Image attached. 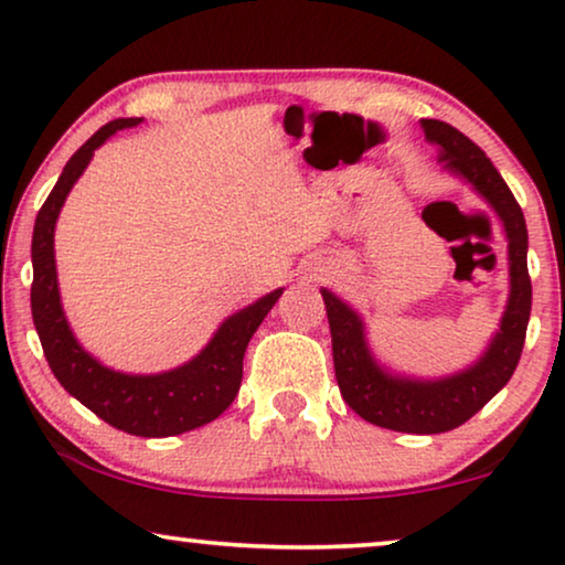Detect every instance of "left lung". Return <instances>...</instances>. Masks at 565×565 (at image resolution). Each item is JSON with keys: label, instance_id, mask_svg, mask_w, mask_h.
<instances>
[{"label": "left lung", "instance_id": "left-lung-1", "mask_svg": "<svg viewBox=\"0 0 565 565\" xmlns=\"http://www.w3.org/2000/svg\"><path fill=\"white\" fill-rule=\"evenodd\" d=\"M422 130L424 138L437 149L443 172L470 184V190L491 207L504 231L509 296L499 329L470 365L439 377H422L401 373L377 360L370 347L367 323L358 308L329 288H321V296L329 316L337 383L352 412L383 429L439 435L466 424L509 383L527 334L532 285L522 207L516 205L497 167L468 136L443 120H422Z\"/></svg>", "mask_w": 565, "mask_h": 565}]
</instances>
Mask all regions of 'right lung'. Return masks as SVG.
<instances>
[{
  "label": "right lung",
  "mask_w": 565,
  "mask_h": 565,
  "mask_svg": "<svg viewBox=\"0 0 565 565\" xmlns=\"http://www.w3.org/2000/svg\"><path fill=\"white\" fill-rule=\"evenodd\" d=\"M143 118H118L107 122L66 161L56 188L51 190L33 228V288H30V308L33 323L41 337L43 354L56 375V381L82 401L89 412L115 429L136 437H172L198 429L218 416L236 398L242 385L244 352L254 331L273 311L285 288L231 313L213 331L207 344L195 358L161 373H122L99 362L95 354L84 350L74 337L72 323L64 313L56 273V221L68 192L89 167L95 151L118 130L141 126Z\"/></svg>",
  "instance_id": "right-lung-1"
}]
</instances>
